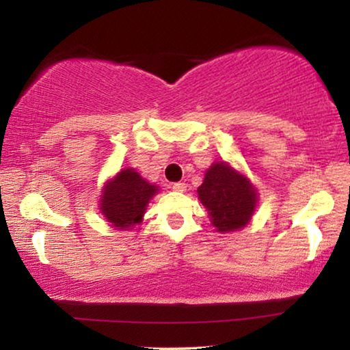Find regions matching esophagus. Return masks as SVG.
Masks as SVG:
<instances>
[{"mask_svg":"<svg viewBox=\"0 0 350 350\" xmlns=\"http://www.w3.org/2000/svg\"><path fill=\"white\" fill-rule=\"evenodd\" d=\"M172 189L176 191V193H183V191H186V185L181 183V181H178V183L172 185Z\"/></svg>","mask_w":350,"mask_h":350,"instance_id":"34e87169","label":"esophagus"}]
</instances>
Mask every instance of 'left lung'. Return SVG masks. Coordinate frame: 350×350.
Listing matches in <instances>:
<instances>
[{
    "instance_id": "left-lung-1",
    "label": "left lung",
    "mask_w": 350,
    "mask_h": 350,
    "mask_svg": "<svg viewBox=\"0 0 350 350\" xmlns=\"http://www.w3.org/2000/svg\"><path fill=\"white\" fill-rule=\"evenodd\" d=\"M198 194L219 232L245 226L256 207V191L250 181L224 162L210 167Z\"/></svg>"
}]
</instances>
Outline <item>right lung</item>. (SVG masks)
<instances>
[{
	"mask_svg": "<svg viewBox=\"0 0 350 350\" xmlns=\"http://www.w3.org/2000/svg\"><path fill=\"white\" fill-rule=\"evenodd\" d=\"M157 186L143 180L133 169H124L105 186L100 210L114 228L126 229L140 223Z\"/></svg>",
	"mask_w": 350,
	"mask_h": 350,
	"instance_id": "add662e5",
	"label": "right lung"
}]
</instances>
